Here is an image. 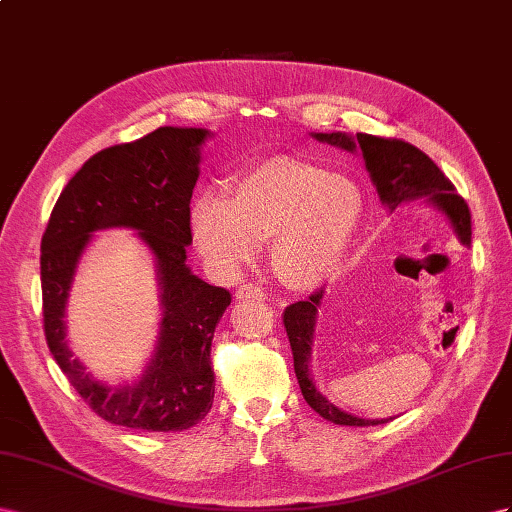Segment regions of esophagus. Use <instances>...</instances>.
Wrapping results in <instances>:
<instances>
[{
  "instance_id": "esophagus-1",
  "label": "esophagus",
  "mask_w": 512,
  "mask_h": 512,
  "mask_svg": "<svg viewBox=\"0 0 512 512\" xmlns=\"http://www.w3.org/2000/svg\"><path fill=\"white\" fill-rule=\"evenodd\" d=\"M236 298L238 300H266L264 289L257 285H240L236 289Z\"/></svg>"
}]
</instances>
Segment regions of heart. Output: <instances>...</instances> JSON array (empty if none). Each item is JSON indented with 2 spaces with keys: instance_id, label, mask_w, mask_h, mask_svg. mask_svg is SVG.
Segmentation results:
<instances>
[{
  "instance_id": "b5f03b06",
  "label": "heart",
  "mask_w": 512,
  "mask_h": 512,
  "mask_svg": "<svg viewBox=\"0 0 512 512\" xmlns=\"http://www.w3.org/2000/svg\"><path fill=\"white\" fill-rule=\"evenodd\" d=\"M362 218V193L341 173L272 158L242 173L221 195H201L191 231L201 257L236 276L270 244L272 268L291 289H315L341 268Z\"/></svg>"
}]
</instances>
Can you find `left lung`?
Returning a JSON list of instances; mask_svg holds the SVG:
<instances>
[{"mask_svg": "<svg viewBox=\"0 0 512 512\" xmlns=\"http://www.w3.org/2000/svg\"><path fill=\"white\" fill-rule=\"evenodd\" d=\"M317 141L330 143L334 148H341L345 152H362L364 165L371 175V182L377 188L379 201L394 212L403 203L410 201H427L431 206L442 212L452 229H455L457 238L463 246L472 244V221H470V208L455 193V186L440 171L433 160L414 148L412 143H405L401 139H384L356 133V137L345 133H311ZM326 296V287L317 289L309 300H302L296 304H289L283 313V324L289 337L291 354H294V371L298 377V384L302 390L304 401L309 403L313 410L334 425H347V427H373L384 425L392 418H358L354 414L343 412L341 407L328 401L326 394H321L311 377V347H313V334L319 315L321 300Z\"/></svg>", "mask_w": 512, "mask_h": 512, "instance_id": "8db88e82", "label": "left lung"}]
</instances>
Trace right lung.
Listing matches in <instances>:
<instances>
[{
    "label": "right lung",
    "mask_w": 512,
    "mask_h": 512,
    "mask_svg": "<svg viewBox=\"0 0 512 512\" xmlns=\"http://www.w3.org/2000/svg\"><path fill=\"white\" fill-rule=\"evenodd\" d=\"M206 128L163 126L133 143L94 154L57 199L40 244L45 337L55 362L83 401L111 425L139 431H184L206 418L214 401L210 347L231 294L208 285L186 264L191 197ZM135 228L157 261L159 341L130 385L94 380L65 341V302L78 261L100 228Z\"/></svg>",
    "instance_id": "add662e5"
}]
</instances>
